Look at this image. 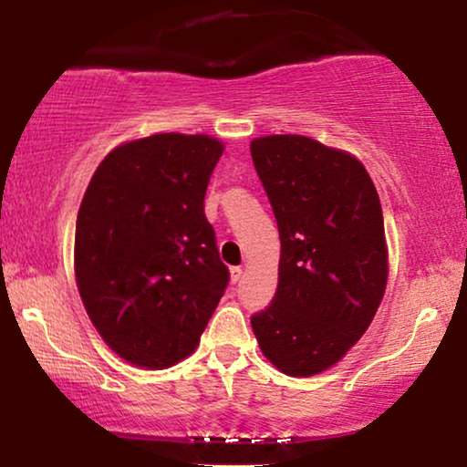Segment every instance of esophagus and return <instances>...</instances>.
Instances as JSON below:
<instances>
[{"instance_id": "1", "label": "esophagus", "mask_w": 467, "mask_h": 467, "mask_svg": "<svg viewBox=\"0 0 467 467\" xmlns=\"http://www.w3.org/2000/svg\"><path fill=\"white\" fill-rule=\"evenodd\" d=\"M229 272H232V283H234V285L240 283V278H242V267L235 265V267H232V270H229Z\"/></svg>"}]
</instances>
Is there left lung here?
<instances>
[{"label": "left lung", "mask_w": 467, "mask_h": 467, "mask_svg": "<svg viewBox=\"0 0 467 467\" xmlns=\"http://www.w3.org/2000/svg\"><path fill=\"white\" fill-rule=\"evenodd\" d=\"M251 157L280 234L278 286L253 331L280 372L318 374L366 334L385 296L379 193L355 157L312 138H257Z\"/></svg>", "instance_id": "obj_1"}]
</instances>
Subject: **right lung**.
Instances as JSON below:
<instances>
[{"mask_svg": "<svg viewBox=\"0 0 467 467\" xmlns=\"http://www.w3.org/2000/svg\"><path fill=\"white\" fill-rule=\"evenodd\" d=\"M223 144L157 133L106 155L76 219V283L108 347L170 368L200 342L229 285L203 213Z\"/></svg>", "mask_w": 467, "mask_h": 467, "instance_id": "obj_1", "label": "right lung"}]
</instances>
